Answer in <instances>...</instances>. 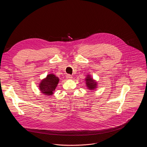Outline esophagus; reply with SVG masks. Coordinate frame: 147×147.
Masks as SVG:
<instances>
[{"instance_id":"1","label":"esophagus","mask_w":147,"mask_h":147,"mask_svg":"<svg viewBox=\"0 0 147 147\" xmlns=\"http://www.w3.org/2000/svg\"><path fill=\"white\" fill-rule=\"evenodd\" d=\"M66 77H67V78L68 79H70L72 78V76H71V75H70V74H67Z\"/></svg>"}]
</instances>
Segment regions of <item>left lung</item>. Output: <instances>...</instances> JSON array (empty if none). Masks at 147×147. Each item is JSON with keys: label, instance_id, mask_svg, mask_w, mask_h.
<instances>
[{"label": "left lung", "instance_id": "left-lung-1", "mask_svg": "<svg viewBox=\"0 0 147 147\" xmlns=\"http://www.w3.org/2000/svg\"><path fill=\"white\" fill-rule=\"evenodd\" d=\"M85 80L86 81V84L88 87V89L92 90L96 88L97 83L94 80H93V79L89 75L87 76Z\"/></svg>", "mask_w": 147, "mask_h": 147}]
</instances>
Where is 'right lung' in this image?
<instances>
[{"label": "right lung", "instance_id": "obj_1", "mask_svg": "<svg viewBox=\"0 0 147 147\" xmlns=\"http://www.w3.org/2000/svg\"><path fill=\"white\" fill-rule=\"evenodd\" d=\"M59 78L53 74H49L43 79L40 83L39 88L41 92L46 95H51L55 91Z\"/></svg>", "mask_w": 147, "mask_h": 147}]
</instances>
